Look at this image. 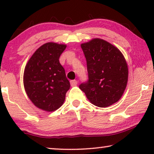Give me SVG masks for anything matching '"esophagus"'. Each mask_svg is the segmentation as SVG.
Masks as SVG:
<instances>
[{
  "label": "esophagus",
  "instance_id": "34e87169",
  "mask_svg": "<svg viewBox=\"0 0 154 154\" xmlns=\"http://www.w3.org/2000/svg\"><path fill=\"white\" fill-rule=\"evenodd\" d=\"M70 83H71V86H74L75 85H77L78 81H76V80H72V81H70Z\"/></svg>",
  "mask_w": 154,
  "mask_h": 154
}]
</instances>
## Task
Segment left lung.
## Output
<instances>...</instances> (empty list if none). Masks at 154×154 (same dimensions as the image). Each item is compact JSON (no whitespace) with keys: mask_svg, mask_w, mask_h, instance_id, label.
Masks as SVG:
<instances>
[{"mask_svg":"<svg viewBox=\"0 0 154 154\" xmlns=\"http://www.w3.org/2000/svg\"><path fill=\"white\" fill-rule=\"evenodd\" d=\"M81 46L86 59L88 79L79 88L95 106L112 105L121 99L128 83V69L123 54L100 38Z\"/></svg>","mask_w":154,"mask_h":154,"instance_id":"left-lung-1","label":"left lung"}]
</instances>
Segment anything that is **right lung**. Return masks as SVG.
Here are the masks:
<instances>
[{
  "instance_id": "obj_1",
  "label": "right lung",
  "mask_w": 154,
  "mask_h": 154,
  "mask_svg": "<svg viewBox=\"0 0 154 154\" xmlns=\"http://www.w3.org/2000/svg\"><path fill=\"white\" fill-rule=\"evenodd\" d=\"M66 47L54 43L44 44L25 67L24 85L27 95L35 106L44 111L60 108L70 88V82L59 60Z\"/></svg>"
}]
</instances>
